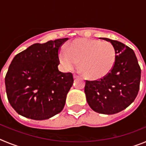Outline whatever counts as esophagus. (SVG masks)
I'll list each match as a JSON object with an SVG mask.
<instances>
[{
  "label": "esophagus",
  "instance_id": "esophagus-1",
  "mask_svg": "<svg viewBox=\"0 0 146 146\" xmlns=\"http://www.w3.org/2000/svg\"><path fill=\"white\" fill-rule=\"evenodd\" d=\"M78 77V76L77 75V74H74V79H76V78H77Z\"/></svg>",
  "mask_w": 146,
  "mask_h": 146
}]
</instances>
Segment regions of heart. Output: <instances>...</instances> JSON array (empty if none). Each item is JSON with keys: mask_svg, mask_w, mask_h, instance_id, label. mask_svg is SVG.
Masks as SVG:
<instances>
[{"mask_svg": "<svg viewBox=\"0 0 146 146\" xmlns=\"http://www.w3.org/2000/svg\"><path fill=\"white\" fill-rule=\"evenodd\" d=\"M59 59L66 69H79L86 77L96 79L106 75L115 61V50L109 42L93 38H79L66 50H61Z\"/></svg>", "mask_w": 146, "mask_h": 146, "instance_id": "b5f03b06", "label": "heart"}]
</instances>
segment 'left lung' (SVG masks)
Instances as JSON below:
<instances>
[{"instance_id": "1", "label": "left lung", "mask_w": 146, "mask_h": 146, "mask_svg": "<svg viewBox=\"0 0 146 146\" xmlns=\"http://www.w3.org/2000/svg\"><path fill=\"white\" fill-rule=\"evenodd\" d=\"M99 38L113 45L115 61L102 78L86 80L85 94L93 110L102 114H115L135 101L140 89L141 69L132 49L116 40Z\"/></svg>"}]
</instances>
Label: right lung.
I'll return each instance as SVG.
<instances>
[{
	"label": "right lung",
	"mask_w": 146,
	"mask_h": 146,
	"mask_svg": "<svg viewBox=\"0 0 146 146\" xmlns=\"http://www.w3.org/2000/svg\"><path fill=\"white\" fill-rule=\"evenodd\" d=\"M68 38L33 44L15 56L5 77L8 100L25 118L45 120L60 113L73 85L71 72L58 70V52Z\"/></svg>",
	"instance_id": "add662e5"
}]
</instances>
